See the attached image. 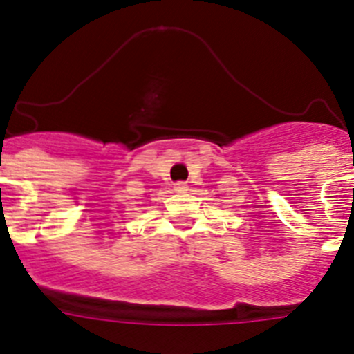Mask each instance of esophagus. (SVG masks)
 <instances>
[{"label":"esophagus","instance_id":"obj_1","mask_svg":"<svg viewBox=\"0 0 354 354\" xmlns=\"http://www.w3.org/2000/svg\"><path fill=\"white\" fill-rule=\"evenodd\" d=\"M174 190H176V192H185V190H187V185H185L183 181H180V183L174 185Z\"/></svg>","mask_w":354,"mask_h":354}]
</instances>
